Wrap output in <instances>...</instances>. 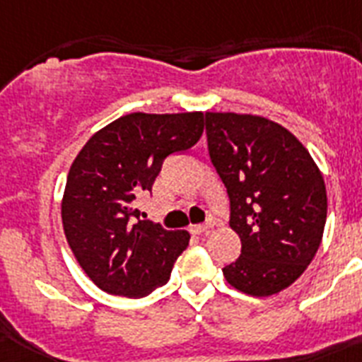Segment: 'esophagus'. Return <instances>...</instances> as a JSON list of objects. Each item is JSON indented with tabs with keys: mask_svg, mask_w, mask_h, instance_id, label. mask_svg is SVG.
<instances>
[{
	"mask_svg": "<svg viewBox=\"0 0 362 362\" xmlns=\"http://www.w3.org/2000/svg\"><path fill=\"white\" fill-rule=\"evenodd\" d=\"M193 234H208V232L211 230V225L210 223H206V225H195V227L189 228Z\"/></svg>",
	"mask_w": 362,
	"mask_h": 362,
	"instance_id": "1",
	"label": "esophagus"
}]
</instances>
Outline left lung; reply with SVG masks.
I'll return each mask as SVG.
<instances>
[{
    "label": "left lung",
    "mask_w": 362,
    "mask_h": 362,
    "mask_svg": "<svg viewBox=\"0 0 362 362\" xmlns=\"http://www.w3.org/2000/svg\"><path fill=\"white\" fill-rule=\"evenodd\" d=\"M210 160L227 187L240 257L223 267L249 296H273L313 262L324 236V176L296 135L257 115L206 113Z\"/></svg>",
    "instance_id": "left-lung-1"
}]
</instances>
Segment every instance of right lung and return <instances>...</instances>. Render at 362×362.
<instances>
[{
    "instance_id": "obj_1",
    "label": "right lung",
    "mask_w": 362,
    "mask_h": 362,
    "mask_svg": "<svg viewBox=\"0 0 362 362\" xmlns=\"http://www.w3.org/2000/svg\"><path fill=\"white\" fill-rule=\"evenodd\" d=\"M202 130L201 111L130 113L96 132L76 156L61 217L76 260L100 290L145 298L169 281L189 232L141 219L135 199L152 191L163 161L189 151Z\"/></svg>"
}]
</instances>
